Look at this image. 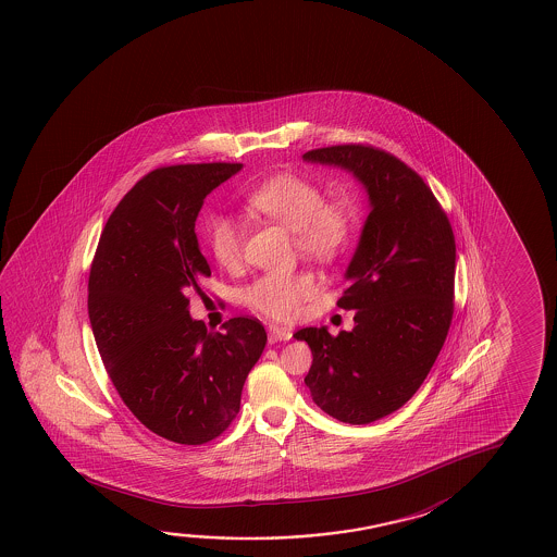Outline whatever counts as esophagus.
Segmentation results:
<instances>
[{
	"label": "esophagus",
	"mask_w": 557,
	"mask_h": 557,
	"mask_svg": "<svg viewBox=\"0 0 557 557\" xmlns=\"http://www.w3.org/2000/svg\"><path fill=\"white\" fill-rule=\"evenodd\" d=\"M268 337H270L272 344H275V342H287V339H292L293 332L289 329H285V326L270 324V326H268Z\"/></svg>",
	"instance_id": "obj_1"
}]
</instances>
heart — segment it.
Listing matches in <instances>:
<instances>
[{"label": "heart", "mask_w": 557, "mask_h": 557, "mask_svg": "<svg viewBox=\"0 0 557 557\" xmlns=\"http://www.w3.org/2000/svg\"><path fill=\"white\" fill-rule=\"evenodd\" d=\"M248 210L277 221L293 231L299 252L320 262H330L346 250L354 237L356 215L346 201L324 200L317 184L283 173L268 178L247 196ZM208 247L218 264L235 268L243 255V228L227 215H211L206 223ZM317 292V277L307 272L265 274L250 283L243 299L250 309L272 319L297 314L302 301Z\"/></svg>", "instance_id": "obj_1"}]
</instances>
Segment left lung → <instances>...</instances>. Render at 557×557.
Instances as JSON below:
<instances>
[{"mask_svg": "<svg viewBox=\"0 0 557 557\" xmlns=\"http://www.w3.org/2000/svg\"><path fill=\"white\" fill-rule=\"evenodd\" d=\"M305 161L337 164L369 191L371 213L351 264L339 309L356 310V326L295 334L312 351L305 384L320 410L366 425L401 408L418 393L455 312V233L420 174L393 153L366 146L319 147Z\"/></svg>", "mask_w": 557, "mask_h": 557, "instance_id": "8db88e82", "label": "left lung"}]
</instances>
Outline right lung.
Here are the masks:
<instances>
[{
	"label": "right lung",
	"mask_w": 557,
	"mask_h": 557,
	"mask_svg": "<svg viewBox=\"0 0 557 557\" xmlns=\"http://www.w3.org/2000/svg\"><path fill=\"white\" fill-rule=\"evenodd\" d=\"M240 163L159 166L141 176L102 228L89 272V320L122 401L149 431L203 445L237 418L265 330L252 317L210 332L188 314L211 275L196 218L206 196Z\"/></svg>",
	"instance_id": "right-lung-1"
}]
</instances>
